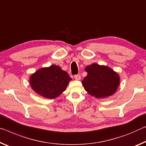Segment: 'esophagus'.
<instances>
[{"label":"esophagus","instance_id":"1","mask_svg":"<svg viewBox=\"0 0 146 146\" xmlns=\"http://www.w3.org/2000/svg\"><path fill=\"white\" fill-rule=\"evenodd\" d=\"M74 78H75V80H78L80 79V78H81V77H80V75H79V74H78V75H75V76H74Z\"/></svg>","mask_w":146,"mask_h":146}]
</instances>
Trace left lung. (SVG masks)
Segmentation results:
<instances>
[{"mask_svg":"<svg viewBox=\"0 0 146 146\" xmlns=\"http://www.w3.org/2000/svg\"><path fill=\"white\" fill-rule=\"evenodd\" d=\"M88 75L82 80L84 89L92 96L105 98L114 94L119 84V75L105 66L93 64L87 66Z\"/></svg>","mask_w":146,"mask_h":146,"instance_id":"left-lung-1","label":"left lung"}]
</instances>
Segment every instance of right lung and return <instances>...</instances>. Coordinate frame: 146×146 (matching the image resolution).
I'll return each mask as SVG.
<instances>
[{
    "label": "right lung",
    "instance_id": "right-lung-1",
    "mask_svg": "<svg viewBox=\"0 0 146 146\" xmlns=\"http://www.w3.org/2000/svg\"><path fill=\"white\" fill-rule=\"evenodd\" d=\"M71 80L68 73L59 66L52 65L32 74L30 84L38 94L48 99H54L66 90Z\"/></svg>",
    "mask_w": 146,
    "mask_h": 146
}]
</instances>
